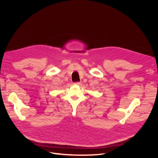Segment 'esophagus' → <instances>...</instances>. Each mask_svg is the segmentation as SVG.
Segmentation results:
<instances>
[{"instance_id": "1", "label": "esophagus", "mask_w": 158, "mask_h": 158, "mask_svg": "<svg viewBox=\"0 0 158 158\" xmlns=\"http://www.w3.org/2000/svg\"><path fill=\"white\" fill-rule=\"evenodd\" d=\"M74 84H76V85H80V84H81V82H74Z\"/></svg>"}]
</instances>
